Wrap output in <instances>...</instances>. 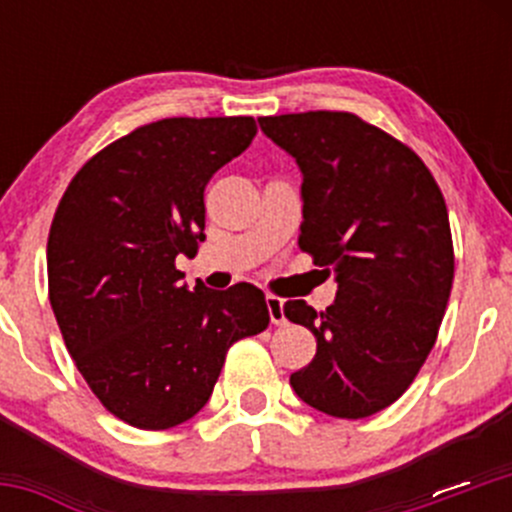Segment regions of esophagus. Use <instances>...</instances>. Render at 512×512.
I'll use <instances>...</instances> for the list:
<instances>
[{"label": "esophagus", "instance_id": "esophagus-1", "mask_svg": "<svg viewBox=\"0 0 512 512\" xmlns=\"http://www.w3.org/2000/svg\"><path fill=\"white\" fill-rule=\"evenodd\" d=\"M267 309H270L272 324L285 322V299L275 297V294H267Z\"/></svg>", "mask_w": 512, "mask_h": 512}]
</instances>
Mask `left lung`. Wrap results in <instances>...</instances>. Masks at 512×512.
Segmentation results:
<instances>
[{
	"mask_svg": "<svg viewBox=\"0 0 512 512\" xmlns=\"http://www.w3.org/2000/svg\"><path fill=\"white\" fill-rule=\"evenodd\" d=\"M257 121L302 170L299 250L337 280L324 312L285 304L317 339L289 384L322 414L366 418L409 389L436 344L453 285L446 200L409 146L354 113Z\"/></svg>",
	"mask_w": 512,
	"mask_h": 512,
	"instance_id": "1",
	"label": "left lung"
}]
</instances>
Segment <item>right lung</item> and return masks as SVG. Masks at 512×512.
I'll return each instance as SVG.
<instances>
[{
	"instance_id": "obj_1",
	"label": "right lung",
	"mask_w": 512,
	"mask_h": 512,
	"mask_svg": "<svg viewBox=\"0 0 512 512\" xmlns=\"http://www.w3.org/2000/svg\"><path fill=\"white\" fill-rule=\"evenodd\" d=\"M252 116L163 118L86 160L46 245L49 302L96 399L143 431L208 404L225 354L270 324L262 289L180 285L205 240V185L255 138Z\"/></svg>"
}]
</instances>
